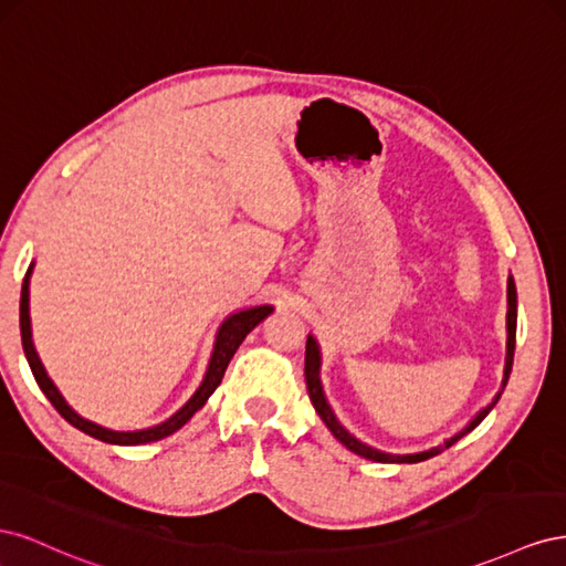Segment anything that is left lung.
Here are the masks:
<instances>
[{"label": "left lung", "instance_id": "left-lung-1", "mask_svg": "<svg viewBox=\"0 0 566 566\" xmlns=\"http://www.w3.org/2000/svg\"><path fill=\"white\" fill-rule=\"evenodd\" d=\"M515 337H517V290H515V281L510 279V281H507V358H505V380H503V389H505L507 378H510L512 358H515V342H517ZM318 368H321L318 345H316V339L310 335V337H306V352H304V378H306V391H310V399H312V403H314V408H316V413L321 416V420H323L325 424H328V430L333 432V437H335L339 443H345V447H347L352 453L361 455V458H368V460H375V462H420V460H427V458H432V455H439L443 449H451L458 439H462L468 432H472L474 427L491 413V408H493L495 403H499L501 394H503V391L495 394V399H493L486 408L479 410L476 418H474L468 427H462V430H460L455 437L443 441L441 447H434V449L422 451V453L391 455V453H382V451H375V449L366 447V443L354 439V437L345 430V427H342V424L337 422V418H335V413L331 410L328 401H325V397H323Z\"/></svg>", "mask_w": 566, "mask_h": 566}]
</instances>
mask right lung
Wrapping results in <instances>:
<instances>
[{
	"label": "right lung",
	"instance_id": "add662e5",
	"mask_svg": "<svg viewBox=\"0 0 566 566\" xmlns=\"http://www.w3.org/2000/svg\"><path fill=\"white\" fill-rule=\"evenodd\" d=\"M30 273H32V264L25 271L23 287H21V339H23V352H25V358H28L32 375H35V380H38L40 389L44 391V397L51 401V406H54L67 422H71L73 427H77V430H82L84 434H90V437L101 439V441H106V443H119V447H136V443H148V441L165 439V437H169L172 432H177L179 427H184L188 420H191L196 410H200L205 406V401L210 399V394L219 387L221 378H224V373H227L229 361L233 358L235 349L241 347V342L248 337V333L254 331L256 325H260L273 312L269 304H262V306H252V310H245V312H238V314L229 316L224 323H221L217 342H214V352H212V358H210L208 373H205L202 385L198 387V391L193 394V397L188 399V403L181 406L172 418L156 424V427H148V430L115 432V430H106V427H101L96 422H90V420H84L82 416H77L75 410L63 401V397L59 394V389L54 387V382L46 378V370H44V366L40 361V356H38L35 347H32L30 310H28Z\"/></svg>",
	"mask_w": 566,
	"mask_h": 566
}]
</instances>
